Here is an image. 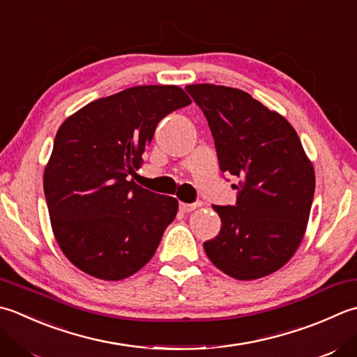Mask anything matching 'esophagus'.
I'll use <instances>...</instances> for the list:
<instances>
[{
  "mask_svg": "<svg viewBox=\"0 0 357 357\" xmlns=\"http://www.w3.org/2000/svg\"><path fill=\"white\" fill-rule=\"evenodd\" d=\"M197 207H199V202H193V204H188V202H181L179 204V208L183 212H192Z\"/></svg>",
  "mask_w": 357,
  "mask_h": 357,
  "instance_id": "esophagus-1",
  "label": "esophagus"
}]
</instances>
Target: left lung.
<instances>
[{"mask_svg": "<svg viewBox=\"0 0 357 357\" xmlns=\"http://www.w3.org/2000/svg\"><path fill=\"white\" fill-rule=\"evenodd\" d=\"M185 91L204 113L220 170L240 179L235 206H213L221 230L204 243L216 268L255 280L284 266L302 243L316 174L296 130L241 89L199 83Z\"/></svg>", "mask_w": 357, "mask_h": 357, "instance_id": "left-lung-1", "label": "left lung"}]
</instances>
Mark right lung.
Segmentation results:
<instances>
[{"mask_svg": "<svg viewBox=\"0 0 357 357\" xmlns=\"http://www.w3.org/2000/svg\"><path fill=\"white\" fill-rule=\"evenodd\" d=\"M190 103L179 86H135L88 103L61 123L43 188L55 240L75 268L116 282L155 255L178 201L130 176L158 123Z\"/></svg>", "mask_w": 357, "mask_h": 357, "instance_id": "right-lung-1", "label": "right lung"}]
</instances>
